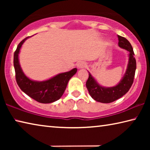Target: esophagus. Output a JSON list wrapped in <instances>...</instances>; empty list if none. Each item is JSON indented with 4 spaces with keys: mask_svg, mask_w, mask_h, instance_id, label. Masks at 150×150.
Returning <instances> with one entry per match:
<instances>
[{
    "mask_svg": "<svg viewBox=\"0 0 150 150\" xmlns=\"http://www.w3.org/2000/svg\"><path fill=\"white\" fill-rule=\"evenodd\" d=\"M85 66H86V63L84 62H80L77 64V67L78 69H83V68L85 67Z\"/></svg>",
    "mask_w": 150,
    "mask_h": 150,
    "instance_id": "esophagus-1",
    "label": "esophagus"
}]
</instances>
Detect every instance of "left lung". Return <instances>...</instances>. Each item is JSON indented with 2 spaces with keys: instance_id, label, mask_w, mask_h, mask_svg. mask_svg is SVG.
Returning <instances> with one entry per match:
<instances>
[{
  "instance_id": "8db88e82",
  "label": "left lung",
  "mask_w": 150,
  "mask_h": 150,
  "mask_svg": "<svg viewBox=\"0 0 150 150\" xmlns=\"http://www.w3.org/2000/svg\"><path fill=\"white\" fill-rule=\"evenodd\" d=\"M118 45L129 52V60L125 74L117 85L112 87H105L96 82L88 72V78L86 82L88 93L94 100L102 103H110L121 98L130 89L134 82L136 69V62L130 43L125 38L118 35Z\"/></svg>"
}]
</instances>
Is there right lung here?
<instances>
[{
	"mask_svg": "<svg viewBox=\"0 0 150 150\" xmlns=\"http://www.w3.org/2000/svg\"><path fill=\"white\" fill-rule=\"evenodd\" d=\"M28 38L20 42L14 54L16 83L20 89L38 102L44 104L54 103L62 97L69 79L77 73V69L74 68L68 72L59 73L46 81H35L30 79L22 71L18 59L20 48Z\"/></svg>",
	"mask_w": 150,
	"mask_h": 150,
	"instance_id": "add662e5",
	"label": "right lung"
}]
</instances>
